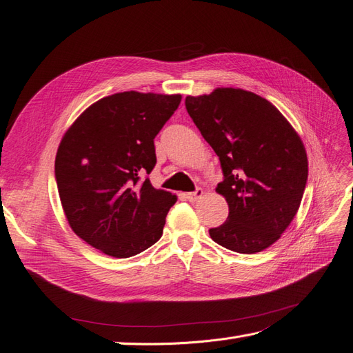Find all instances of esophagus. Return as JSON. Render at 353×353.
I'll return each instance as SVG.
<instances>
[{"instance_id":"esophagus-1","label":"esophagus","mask_w":353,"mask_h":353,"mask_svg":"<svg viewBox=\"0 0 353 353\" xmlns=\"http://www.w3.org/2000/svg\"><path fill=\"white\" fill-rule=\"evenodd\" d=\"M203 194H205V191H203L201 188H197L196 191H193V193H187L185 199L188 201H197V200H200L203 197Z\"/></svg>"}]
</instances>
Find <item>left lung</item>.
<instances>
[{
  "mask_svg": "<svg viewBox=\"0 0 353 353\" xmlns=\"http://www.w3.org/2000/svg\"><path fill=\"white\" fill-rule=\"evenodd\" d=\"M185 108L221 160L216 193L230 213L210 239L228 250L253 254L281 237L296 216L307 179L302 138L281 112L261 95L216 88L187 95Z\"/></svg>",
  "mask_w": 353,
  "mask_h": 353,
  "instance_id": "8db88e82",
  "label": "left lung"
}]
</instances>
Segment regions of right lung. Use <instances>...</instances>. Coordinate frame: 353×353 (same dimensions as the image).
Masks as SVG:
<instances>
[{"label":"right lung","mask_w":353,"mask_h":353,"mask_svg":"<svg viewBox=\"0 0 353 353\" xmlns=\"http://www.w3.org/2000/svg\"><path fill=\"white\" fill-rule=\"evenodd\" d=\"M181 94L125 91L92 103L63 135L56 179L79 239L113 258H131L163 234L176 196L152 185L154 137Z\"/></svg>","instance_id":"obj_1"}]
</instances>
